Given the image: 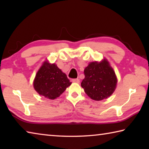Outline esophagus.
Segmentation results:
<instances>
[{
  "instance_id": "34e87169",
  "label": "esophagus",
  "mask_w": 149,
  "mask_h": 149,
  "mask_svg": "<svg viewBox=\"0 0 149 149\" xmlns=\"http://www.w3.org/2000/svg\"><path fill=\"white\" fill-rule=\"evenodd\" d=\"M72 81L74 83H76V84H79V83L80 82V81L79 79H72Z\"/></svg>"
}]
</instances>
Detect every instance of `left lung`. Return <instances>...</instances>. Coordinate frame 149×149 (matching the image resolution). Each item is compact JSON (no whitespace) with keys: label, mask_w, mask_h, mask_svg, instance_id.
<instances>
[{"label":"left lung","mask_w":149,"mask_h":149,"mask_svg":"<svg viewBox=\"0 0 149 149\" xmlns=\"http://www.w3.org/2000/svg\"><path fill=\"white\" fill-rule=\"evenodd\" d=\"M84 74L81 85L91 99L102 100L114 93L118 80L107 59L100 62H90L84 70Z\"/></svg>","instance_id":"1"}]
</instances>
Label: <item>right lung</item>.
Segmentation results:
<instances>
[{"mask_svg":"<svg viewBox=\"0 0 149 149\" xmlns=\"http://www.w3.org/2000/svg\"><path fill=\"white\" fill-rule=\"evenodd\" d=\"M72 84L64 73L55 64L45 61L35 75V90L40 95L53 100L60 97Z\"/></svg>","mask_w":149,"mask_h":149,"instance_id":"add662e5","label":"right lung"}]
</instances>
